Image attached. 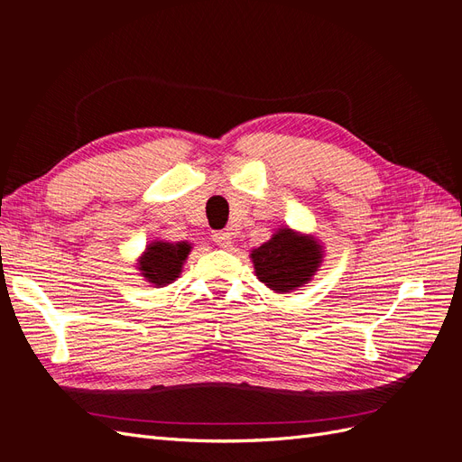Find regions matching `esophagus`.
<instances>
[{
    "label": "esophagus",
    "instance_id": "esophagus-1",
    "mask_svg": "<svg viewBox=\"0 0 462 462\" xmlns=\"http://www.w3.org/2000/svg\"><path fill=\"white\" fill-rule=\"evenodd\" d=\"M212 239L221 248H229L231 246V233H227V231H216L212 235Z\"/></svg>",
    "mask_w": 462,
    "mask_h": 462
}]
</instances>
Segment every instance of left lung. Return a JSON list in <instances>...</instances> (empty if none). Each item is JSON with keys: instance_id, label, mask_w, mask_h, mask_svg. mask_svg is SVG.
Returning <instances> with one entry per match:
<instances>
[{"instance_id": "left-lung-1", "label": "left lung", "mask_w": 462, "mask_h": 462, "mask_svg": "<svg viewBox=\"0 0 462 462\" xmlns=\"http://www.w3.org/2000/svg\"><path fill=\"white\" fill-rule=\"evenodd\" d=\"M250 260L260 282L283 295L304 287L316 275L324 262V246L314 235L285 226L268 243L250 250Z\"/></svg>"}]
</instances>
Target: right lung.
I'll list each match as a JSON object with an SVG mask.
<instances>
[{
  "mask_svg": "<svg viewBox=\"0 0 462 462\" xmlns=\"http://www.w3.org/2000/svg\"><path fill=\"white\" fill-rule=\"evenodd\" d=\"M190 243L152 241L136 260V270L152 287H165L173 283L183 272V265L190 254Z\"/></svg>",
  "mask_w": 462,
  "mask_h": 462,
  "instance_id": "right-lung-1",
  "label": "right lung"
}]
</instances>
